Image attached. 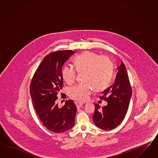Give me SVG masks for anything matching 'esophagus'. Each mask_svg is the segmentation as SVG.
<instances>
[{
	"instance_id": "obj_1",
	"label": "esophagus",
	"mask_w": 158,
	"mask_h": 158,
	"mask_svg": "<svg viewBox=\"0 0 158 158\" xmlns=\"http://www.w3.org/2000/svg\"><path fill=\"white\" fill-rule=\"evenodd\" d=\"M75 104H76L77 108H80L83 106V103H81V102H75Z\"/></svg>"
}]
</instances>
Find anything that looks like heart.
<instances>
[{
  "label": "heart",
  "mask_w": 158,
  "mask_h": 158,
  "mask_svg": "<svg viewBox=\"0 0 158 158\" xmlns=\"http://www.w3.org/2000/svg\"><path fill=\"white\" fill-rule=\"evenodd\" d=\"M75 68L66 65L62 71L63 79L71 85L75 82L77 72L84 73L85 83L70 88L69 95L73 99L79 102L88 100L93 91V87L97 92L107 89L111 82L113 64L110 59L105 55H100L91 51H84L74 60Z\"/></svg>",
  "instance_id": "b5f03b06"
}]
</instances>
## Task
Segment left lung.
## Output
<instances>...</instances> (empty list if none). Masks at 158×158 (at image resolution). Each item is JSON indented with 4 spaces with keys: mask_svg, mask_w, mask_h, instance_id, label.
Segmentation results:
<instances>
[{
    "mask_svg": "<svg viewBox=\"0 0 158 158\" xmlns=\"http://www.w3.org/2000/svg\"><path fill=\"white\" fill-rule=\"evenodd\" d=\"M114 85L104 90L100 99L106 100L107 105L100 108L95 104L93 122L96 127L104 130H111L122 122L127 113L132 95V88L124 64L122 62L118 67Z\"/></svg>",
    "mask_w": 158,
    "mask_h": 158,
    "instance_id": "obj_1",
    "label": "left lung"
}]
</instances>
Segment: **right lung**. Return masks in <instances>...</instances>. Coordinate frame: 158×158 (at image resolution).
<instances>
[{
  "label": "right lung",
  "instance_id": "right-lung-1",
  "mask_svg": "<svg viewBox=\"0 0 158 158\" xmlns=\"http://www.w3.org/2000/svg\"><path fill=\"white\" fill-rule=\"evenodd\" d=\"M73 53V50H60L47 55L31 81L30 93L36 113L47 129L57 134L64 132L75 124L77 108L73 100H66L62 108L56 102L63 85L62 67ZM61 95L66 98L65 94Z\"/></svg>",
  "mask_w": 158,
  "mask_h": 158
}]
</instances>
